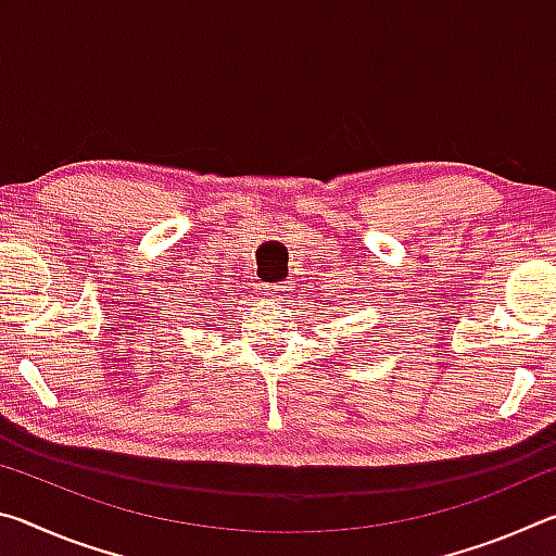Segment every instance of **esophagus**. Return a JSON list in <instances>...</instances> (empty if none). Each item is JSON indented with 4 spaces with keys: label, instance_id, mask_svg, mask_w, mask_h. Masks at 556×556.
<instances>
[{
    "label": "esophagus",
    "instance_id": "34e87169",
    "mask_svg": "<svg viewBox=\"0 0 556 556\" xmlns=\"http://www.w3.org/2000/svg\"><path fill=\"white\" fill-rule=\"evenodd\" d=\"M291 291H294L291 289V281H279V285L271 287V296L279 301H287L291 296Z\"/></svg>",
    "mask_w": 556,
    "mask_h": 556
}]
</instances>
